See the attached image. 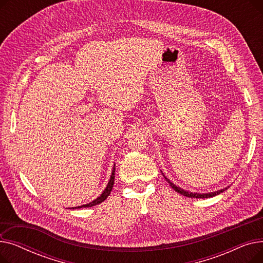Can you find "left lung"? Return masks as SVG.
Segmentation results:
<instances>
[{"mask_svg":"<svg viewBox=\"0 0 263 263\" xmlns=\"http://www.w3.org/2000/svg\"><path fill=\"white\" fill-rule=\"evenodd\" d=\"M164 178L166 179V181L170 183V185H171L177 193H179V194H181V195H183V196L191 197V198H209V197L216 196V195L220 194V193H223L225 190H227V187H226V189H223V190H219V191H217V192L208 193V194H198V193H191V192H187V191H184V190H182V189H180V187H178V186H176L174 183H172L166 177H164Z\"/></svg>","mask_w":263,"mask_h":263,"instance_id":"left-lung-1","label":"left lung"}]
</instances>
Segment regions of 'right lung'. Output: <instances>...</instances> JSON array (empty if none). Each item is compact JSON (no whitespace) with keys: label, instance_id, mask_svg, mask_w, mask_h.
I'll return each mask as SVG.
<instances>
[{"label":"right lung","instance_id":"obj_1","mask_svg":"<svg viewBox=\"0 0 263 263\" xmlns=\"http://www.w3.org/2000/svg\"><path fill=\"white\" fill-rule=\"evenodd\" d=\"M114 179H115V165H114V168H113V172H112V176H110V179H109V182L107 183V186L105 187V190L103 191L102 194L98 198L95 199L93 201H91L87 204H83L81 206H77V208H82V206L88 208V206H92V205H96V204H98V203L104 201L108 197V195L110 194V192H112V189H113V185H114ZM72 209H74V208H72Z\"/></svg>","mask_w":263,"mask_h":263}]
</instances>
